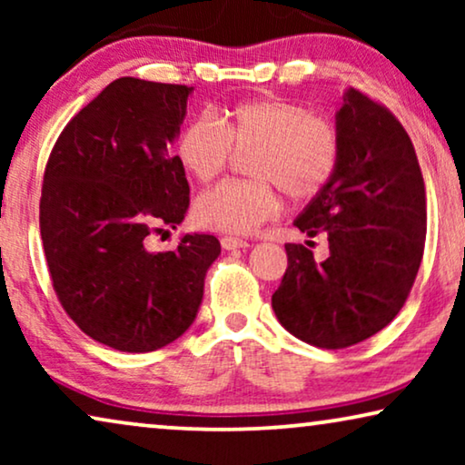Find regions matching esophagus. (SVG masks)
<instances>
[{"instance_id":"34e87169","label":"esophagus","mask_w":465,"mask_h":465,"mask_svg":"<svg viewBox=\"0 0 465 465\" xmlns=\"http://www.w3.org/2000/svg\"><path fill=\"white\" fill-rule=\"evenodd\" d=\"M222 247H224L226 252H232V250H243V247H247L250 243H247L245 239H239V237H222L220 239Z\"/></svg>"}]
</instances>
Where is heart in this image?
<instances>
[{
  "mask_svg": "<svg viewBox=\"0 0 465 465\" xmlns=\"http://www.w3.org/2000/svg\"><path fill=\"white\" fill-rule=\"evenodd\" d=\"M231 148L253 150L247 164L252 182H226L194 201L196 224L220 232H252L282 207L279 190L292 201H309L336 173L341 143L334 126L309 116L301 105L260 97L196 118L175 139V161L199 183L215 180Z\"/></svg>",
  "mask_w": 465,
  "mask_h": 465,
  "instance_id": "b5f03b06",
  "label": "heart"
}]
</instances>
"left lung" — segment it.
<instances>
[{"label": "left lung", "mask_w": 465, "mask_h": 465, "mask_svg": "<svg viewBox=\"0 0 465 465\" xmlns=\"http://www.w3.org/2000/svg\"><path fill=\"white\" fill-rule=\"evenodd\" d=\"M336 173L294 224L328 234L315 262L288 243V271L272 294L282 326L309 345L342 349L383 330L409 296L425 247V186L402 124L355 88L336 112Z\"/></svg>", "instance_id": "obj_1"}]
</instances>
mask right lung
Wrapping results in <instances>:
<instances>
[{
  "instance_id": "obj_1",
  "label": "right lung",
  "mask_w": 465,
  "mask_h": 465,
  "mask_svg": "<svg viewBox=\"0 0 465 465\" xmlns=\"http://www.w3.org/2000/svg\"><path fill=\"white\" fill-rule=\"evenodd\" d=\"M193 86L120 78L75 114L44 173L40 232L56 296L82 332L129 353L156 351L193 326L213 234H182L150 252V231H175L188 180L169 145Z\"/></svg>"
}]
</instances>
